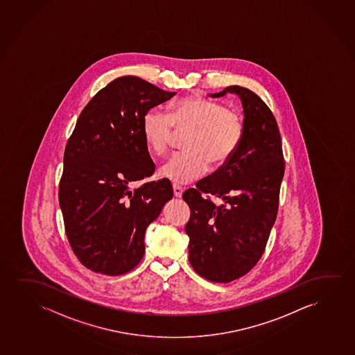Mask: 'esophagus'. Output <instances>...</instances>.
I'll return each instance as SVG.
<instances>
[{
  "label": "esophagus",
  "mask_w": 355,
  "mask_h": 355,
  "mask_svg": "<svg viewBox=\"0 0 355 355\" xmlns=\"http://www.w3.org/2000/svg\"><path fill=\"white\" fill-rule=\"evenodd\" d=\"M173 191H174V196L176 198H180L182 196V192H184V189H181L178 184H173Z\"/></svg>",
  "instance_id": "esophagus-1"
}]
</instances>
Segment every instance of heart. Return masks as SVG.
<instances>
[{
  "label": "heart",
  "instance_id": "b5f03b06",
  "mask_svg": "<svg viewBox=\"0 0 355 355\" xmlns=\"http://www.w3.org/2000/svg\"><path fill=\"white\" fill-rule=\"evenodd\" d=\"M174 126L189 132L184 144L187 153L173 157L161 175L175 184H189L208 171L209 164L221 168L231 161L241 146L244 125L238 111L202 96H184L169 105L168 114L148 110L142 117V135L155 156L169 151Z\"/></svg>",
  "mask_w": 355,
  "mask_h": 355
}]
</instances>
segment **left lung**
Segmentation results:
<instances>
[{
    "label": "left lung",
    "instance_id": "1",
    "mask_svg": "<svg viewBox=\"0 0 355 355\" xmlns=\"http://www.w3.org/2000/svg\"><path fill=\"white\" fill-rule=\"evenodd\" d=\"M227 93L238 95L243 106L241 146L227 164L182 196L191 209L184 227L189 263L215 283L241 278L260 260L277 218L285 169L280 132L270 107L241 85L209 96ZM204 193L223 198L224 204L216 206Z\"/></svg>",
    "mask_w": 355,
    "mask_h": 355
}]
</instances>
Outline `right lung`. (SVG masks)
Segmentation results:
<instances>
[{
  "label": "right lung",
  "instance_id": "obj_1",
  "mask_svg": "<svg viewBox=\"0 0 355 355\" xmlns=\"http://www.w3.org/2000/svg\"><path fill=\"white\" fill-rule=\"evenodd\" d=\"M175 94L139 77H119L77 119L64 153L59 204L72 250L93 272L132 270L145 252L147 226L173 198L168 179L132 184L156 168L142 135V117Z\"/></svg>",
  "mask_w": 355,
  "mask_h": 355
}]
</instances>
